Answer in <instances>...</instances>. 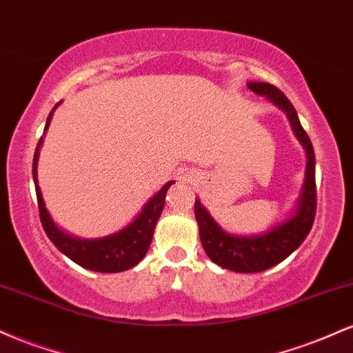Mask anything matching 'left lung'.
I'll list each match as a JSON object with an SVG mask.
<instances>
[{
  "label": "left lung",
  "instance_id": "left-lung-1",
  "mask_svg": "<svg viewBox=\"0 0 353 353\" xmlns=\"http://www.w3.org/2000/svg\"><path fill=\"white\" fill-rule=\"evenodd\" d=\"M247 86L255 94L265 96L274 106L285 112L290 125H292V131L307 154L305 179H303L297 208L292 216L259 236H232V234L225 232L214 221L208 209L201 204V201L196 199L194 212H196V221L199 224L201 242L210 261L224 269L232 270V272L252 274L277 265L305 241L315 219L317 189H315L314 148H312L307 132L303 131L292 103L287 99L281 89L269 83H247Z\"/></svg>",
  "mask_w": 353,
  "mask_h": 353
}]
</instances>
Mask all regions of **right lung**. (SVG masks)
Here are the masks:
<instances>
[{
  "mask_svg": "<svg viewBox=\"0 0 353 353\" xmlns=\"http://www.w3.org/2000/svg\"><path fill=\"white\" fill-rule=\"evenodd\" d=\"M59 106L56 104L54 109ZM52 109V111H54ZM51 114L48 116L46 125L44 131L50 128ZM43 144V137L39 139L38 145L34 151L33 159V179L36 188V197H38V208H39V217H41V224L44 232L51 239V242L63 252L66 257H70L72 262L84 267L88 270H94V272H104V274H116L123 272V270L132 269V267L139 264L144 259L145 252H148L149 245H151L154 229H156L157 221H159L161 212L164 209L165 202V192L174 184V181H169L168 184L163 185V189L157 194H154L148 204L144 205L143 210L139 212L134 221L124 229L117 230V232L111 234V236L101 237V239H78L71 234L64 232L54 224L50 212H48L46 205H44L41 190L38 185V156L39 148Z\"/></svg>",
  "mask_w": 353,
  "mask_h": 353,
  "instance_id": "add662e5",
  "label": "right lung"
}]
</instances>
